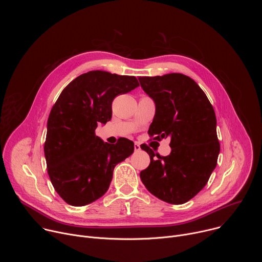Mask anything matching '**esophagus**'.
Returning <instances> with one entry per match:
<instances>
[{"label": "esophagus", "instance_id": "esophagus-1", "mask_svg": "<svg viewBox=\"0 0 262 262\" xmlns=\"http://www.w3.org/2000/svg\"><path fill=\"white\" fill-rule=\"evenodd\" d=\"M134 148H135V151H140V150H141V146H140V144L137 143V142L134 144Z\"/></svg>", "mask_w": 262, "mask_h": 262}]
</instances>
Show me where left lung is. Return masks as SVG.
Instances as JSON below:
<instances>
[{
    "instance_id": "1",
    "label": "left lung",
    "mask_w": 262,
    "mask_h": 262,
    "mask_svg": "<svg viewBox=\"0 0 262 262\" xmlns=\"http://www.w3.org/2000/svg\"><path fill=\"white\" fill-rule=\"evenodd\" d=\"M142 89L156 103L148 134L154 139L170 137L171 154L161 157L146 144L141 148L150 164L141 171L146 189L159 199L182 204L207 183L220 154L214 110L198 84L181 73L140 77Z\"/></svg>"
}]
</instances>
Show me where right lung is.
<instances>
[{
  "label": "right lung",
  "instance_id": "add662e5",
  "mask_svg": "<svg viewBox=\"0 0 262 262\" xmlns=\"http://www.w3.org/2000/svg\"><path fill=\"white\" fill-rule=\"evenodd\" d=\"M138 86L136 77L93 70L70 82L53 105L45 156L54 189L66 203L84 206L103 196L115 166L134 152L130 140L111 145L95 129L111 120L114 98Z\"/></svg>",
  "mask_w": 262,
  "mask_h": 262
}]
</instances>
